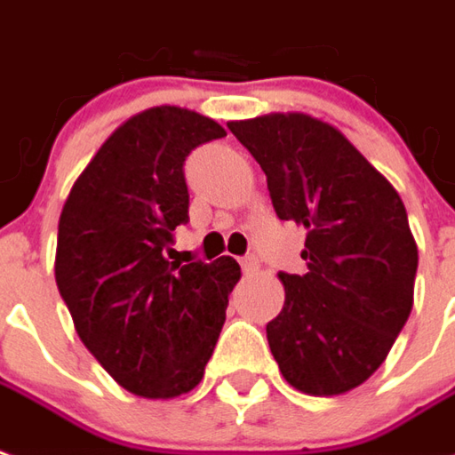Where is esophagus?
I'll return each mask as SVG.
<instances>
[{
    "mask_svg": "<svg viewBox=\"0 0 455 455\" xmlns=\"http://www.w3.org/2000/svg\"><path fill=\"white\" fill-rule=\"evenodd\" d=\"M241 268H243L246 275L256 273L259 271V259H256V256H246V259H241Z\"/></svg>",
    "mask_w": 455,
    "mask_h": 455,
    "instance_id": "esophagus-1",
    "label": "esophagus"
}]
</instances>
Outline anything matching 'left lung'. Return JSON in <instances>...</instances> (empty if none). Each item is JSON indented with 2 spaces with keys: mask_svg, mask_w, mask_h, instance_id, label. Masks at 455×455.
Returning a JSON list of instances; mask_svg holds the SVG:
<instances>
[{
  "mask_svg": "<svg viewBox=\"0 0 455 455\" xmlns=\"http://www.w3.org/2000/svg\"><path fill=\"white\" fill-rule=\"evenodd\" d=\"M228 130L266 172L278 219L307 231V273H278L285 303L266 325L273 357L298 392H349L379 370L414 305L419 251L404 202L317 117L271 113Z\"/></svg>",
  "mask_w": 455,
  "mask_h": 455,
  "instance_id": "1",
  "label": "left lung"
}]
</instances>
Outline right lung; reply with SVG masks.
I'll return each mask as SVG.
<instances>
[{"mask_svg":"<svg viewBox=\"0 0 455 455\" xmlns=\"http://www.w3.org/2000/svg\"><path fill=\"white\" fill-rule=\"evenodd\" d=\"M227 130L212 117L157 106L100 145L63 204L56 285L88 352L123 389L174 399L195 389L241 278L234 259H164L189 219L184 160Z\"/></svg>","mask_w":455,"mask_h":455,"instance_id":"1","label":"right lung"}]
</instances>
